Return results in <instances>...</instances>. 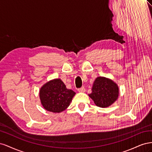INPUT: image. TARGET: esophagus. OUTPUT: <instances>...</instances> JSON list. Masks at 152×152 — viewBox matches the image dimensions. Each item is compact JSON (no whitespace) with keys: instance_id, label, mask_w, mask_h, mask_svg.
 Wrapping results in <instances>:
<instances>
[{"instance_id":"esophagus-1","label":"esophagus","mask_w":152,"mask_h":152,"mask_svg":"<svg viewBox=\"0 0 152 152\" xmlns=\"http://www.w3.org/2000/svg\"><path fill=\"white\" fill-rule=\"evenodd\" d=\"M85 91H86V89L84 88V87H80V88L78 89V91L81 92V93H82V92H85Z\"/></svg>"}]
</instances>
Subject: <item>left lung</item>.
I'll return each instance as SVG.
<instances>
[{"label":"left lung","mask_w":152,"mask_h":152,"mask_svg":"<svg viewBox=\"0 0 152 152\" xmlns=\"http://www.w3.org/2000/svg\"><path fill=\"white\" fill-rule=\"evenodd\" d=\"M89 96L98 107H108L117 99L118 87L112 80L99 77L94 82L92 93Z\"/></svg>","instance_id":"8db88e82"}]
</instances>
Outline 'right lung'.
I'll use <instances>...</instances> for the list:
<instances>
[{"instance_id": "obj_1", "label": "right lung", "mask_w": 152, "mask_h": 152, "mask_svg": "<svg viewBox=\"0 0 152 152\" xmlns=\"http://www.w3.org/2000/svg\"><path fill=\"white\" fill-rule=\"evenodd\" d=\"M75 93L68 89L60 79H54L44 85L40 91V98L48 111L59 113L70 105Z\"/></svg>"}]
</instances>
